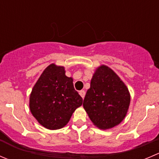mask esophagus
Returning <instances> with one entry per match:
<instances>
[{
	"instance_id": "34e87169",
	"label": "esophagus",
	"mask_w": 159,
	"mask_h": 159,
	"mask_svg": "<svg viewBox=\"0 0 159 159\" xmlns=\"http://www.w3.org/2000/svg\"><path fill=\"white\" fill-rule=\"evenodd\" d=\"M79 94H80V95H81V98H84V95H85V92H84V90L80 91Z\"/></svg>"
}]
</instances>
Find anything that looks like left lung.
Returning <instances> with one entry per match:
<instances>
[{"mask_svg":"<svg viewBox=\"0 0 159 159\" xmlns=\"http://www.w3.org/2000/svg\"><path fill=\"white\" fill-rule=\"evenodd\" d=\"M130 102L128 89L111 68L101 65L91 80L83 107L95 126L102 130L120 124Z\"/></svg>","mask_w":159,"mask_h":159,"instance_id":"left-lung-1","label":"left lung"}]
</instances>
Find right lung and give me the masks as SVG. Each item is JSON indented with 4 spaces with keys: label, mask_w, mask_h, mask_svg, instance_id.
Instances as JSON below:
<instances>
[{
    "label": "right lung",
    "mask_w": 159,
    "mask_h": 159,
    "mask_svg": "<svg viewBox=\"0 0 159 159\" xmlns=\"http://www.w3.org/2000/svg\"><path fill=\"white\" fill-rule=\"evenodd\" d=\"M83 99L74 88L73 78L65 75L62 66L49 65L32 89L29 108L39 124L49 130L67 125Z\"/></svg>",
    "instance_id": "right-lung-1"
}]
</instances>
